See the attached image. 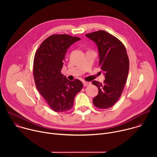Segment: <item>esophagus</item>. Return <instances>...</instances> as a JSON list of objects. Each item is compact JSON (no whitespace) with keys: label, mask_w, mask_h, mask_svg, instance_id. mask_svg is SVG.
Here are the masks:
<instances>
[{"label":"esophagus","mask_w":157,"mask_h":157,"mask_svg":"<svg viewBox=\"0 0 157 157\" xmlns=\"http://www.w3.org/2000/svg\"><path fill=\"white\" fill-rule=\"evenodd\" d=\"M82 83H83V86L84 87H86V86L90 85L91 84V82H86V81H83Z\"/></svg>","instance_id":"esophagus-1"}]
</instances>
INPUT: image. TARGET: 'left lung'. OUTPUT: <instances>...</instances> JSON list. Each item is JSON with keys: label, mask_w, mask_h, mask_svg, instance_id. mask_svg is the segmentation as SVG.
Masks as SVG:
<instances>
[{"label": "left lung", "mask_w": 157, "mask_h": 157, "mask_svg": "<svg viewBox=\"0 0 157 157\" xmlns=\"http://www.w3.org/2000/svg\"><path fill=\"white\" fill-rule=\"evenodd\" d=\"M98 49L101 70L104 75V84L93 81L98 87V94L94 98V105L99 109L113 106L121 97L127 79L129 60L123 43L105 31L87 33Z\"/></svg>", "instance_id": "obj_1"}]
</instances>
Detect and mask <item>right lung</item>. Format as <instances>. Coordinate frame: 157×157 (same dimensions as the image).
<instances>
[{"instance_id":"obj_1","label":"right lung","mask_w":157,"mask_h":157,"mask_svg":"<svg viewBox=\"0 0 157 157\" xmlns=\"http://www.w3.org/2000/svg\"><path fill=\"white\" fill-rule=\"evenodd\" d=\"M68 35H53L37 50L33 61V76L38 92L51 109L57 113L70 110L83 84L78 79L69 81L61 74L63 61L71 44L80 40Z\"/></svg>"}]
</instances>
